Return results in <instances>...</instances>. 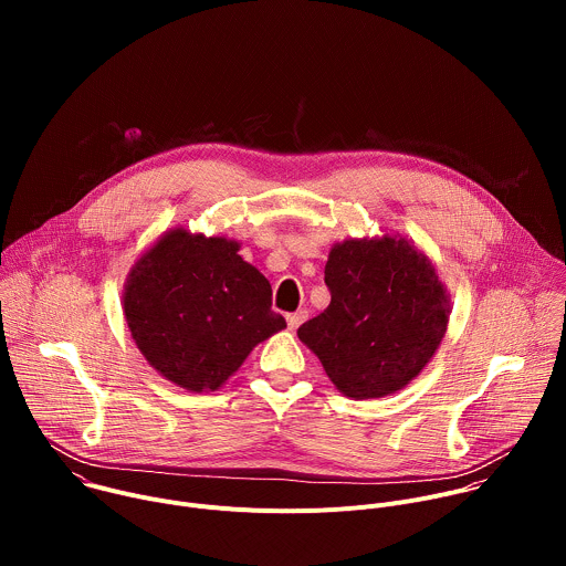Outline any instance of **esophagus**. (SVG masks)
I'll return each mask as SVG.
<instances>
[{"label":"esophagus","mask_w":566,"mask_h":566,"mask_svg":"<svg viewBox=\"0 0 566 566\" xmlns=\"http://www.w3.org/2000/svg\"><path fill=\"white\" fill-rule=\"evenodd\" d=\"M306 317H308V313H306V311H302V308H300V311H295V313H289V315H286L289 329H291V332H295V329L302 325V322H304Z\"/></svg>","instance_id":"obj_1"}]
</instances>
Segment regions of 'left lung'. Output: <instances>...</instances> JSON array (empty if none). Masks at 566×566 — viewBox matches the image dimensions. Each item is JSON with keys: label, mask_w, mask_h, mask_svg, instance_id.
<instances>
[{"label": "left lung", "mask_w": 566, "mask_h": 566, "mask_svg": "<svg viewBox=\"0 0 566 566\" xmlns=\"http://www.w3.org/2000/svg\"><path fill=\"white\" fill-rule=\"evenodd\" d=\"M329 306L297 338L349 398H380L415 380L448 332L450 293L432 260L402 234L345 239L325 266Z\"/></svg>", "instance_id": "1"}]
</instances>
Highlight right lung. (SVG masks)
<instances>
[{"instance_id":"1","label":"right lung","mask_w":566,"mask_h":566,"mask_svg":"<svg viewBox=\"0 0 566 566\" xmlns=\"http://www.w3.org/2000/svg\"><path fill=\"white\" fill-rule=\"evenodd\" d=\"M228 237L170 228L134 262L123 315L145 360L188 391L219 389L249 354L286 327L269 280Z\"/></svg>"}]
</instances>
